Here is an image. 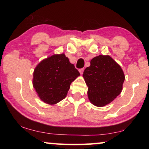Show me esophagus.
<instances>
[{"instance_id": "34e87169", "label": "esophagus", "mask_w": 149, "mask_h": 149, "mask_svg": "<svg viewBox=\"0 0 149 149\" xmlns=\"http://www.w3.org/2000/svg\"><path fill=\"white\" fill-rule=\"evenodd\" d=\"M79 72L81 73V74H82L83 73V71H84V68H81V69H79Z\"/></svg>"}]
</instances>
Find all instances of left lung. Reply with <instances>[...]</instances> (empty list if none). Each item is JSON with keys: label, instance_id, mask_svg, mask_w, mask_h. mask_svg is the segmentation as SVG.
<instances>
[{"label": "left lung", "instance_id": "left-lung-1", "mask_svg": "<svg viewBox=\"0 0 149 149\" xmlns=\"http://www.w3.org/2000/svg\"><path fill=\"white\" fill-rule=\"evenodd\" d=\"M90 64L83 74L88 87L89 100L97 107H104L121 93L125 74L121 67L109 56L95 57Z\"/></svg>", "mask_w": 149, "mask_h": 149}]
</instances>
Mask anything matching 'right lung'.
Wrapping results in <instances>:
<instances>
[{
  "label": "right lung",
  "instance_id": "1",
  "mask_svg": "<svg viewBox=\"0 0 149 149\" xmlns=\"http://www.w3.org/2000/svg\"><path fill=\"white\" fill-rule=\"evenodd\" d=\"M79 75L64 54H54L36 66L32 84L42 102L54 105L66 97L71 83Z\"/></svg>",
  "mask_w": 149,
  "mask_h": 149
}]
</instances>
